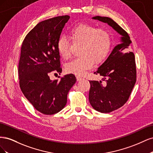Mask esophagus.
Instances as JSON below:
<instances>
[{"mask_svg":"<svg viewBox=\"0 0 153 153\" xmlns=\"http://www.w3.org/2000/svg\"><path fill=\"white\" fill-rule=\"evenodd\" d=\"M82 78H83L82 76H79V75H77L76 76V80H77V81H80L82 79Z\"/></svg>","mask_w":153,"mask_h":153,"instance_id":"34e87169","label":"esophagus"}]
</instances>
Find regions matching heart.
Listing matches in <instances>:
<instances>
[{"label":"heart","mask_w":153,"mask_h":153,"mask_svg":"<svg viewBox=\"0 0 153 153\" xmlns=\"http://www.w3.org/2000/svg\"><path fill=\"white\" fill-rule=\"evenodd\" d=\"M68 38L71 44L64 38L57 43L58 52L63 59L72 57L74 48L81 47L80 57L67 64L65 69L68 73L82 75L94 66V62H103L110 52L112 38L109 32L104 29H98L93 25L79 24L69 30Z\"/></svg>","instance_id":"b5f03b06"}]
</instances>
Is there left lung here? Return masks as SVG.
I'll use <instances>...</instances> for the list:
<instances>
[{
	"label": "left lung",
	"instance_id": "obj_1",
	"mask_svg": "<svg viewBox=\"0 0 153 153\" xmlns=\"http://www.w3.org/2000/svg\"><path fill=\"white\" fill-rule=\"evenodd\" d=\"M92 19L106 23L122 37L106 61L94 74L100 81L90 80L89 100L91 106L101 113H109L121 107L129 99L137 79L135 55L128 52L131 43L127 32L108 17L96 16Z\"/></svg>",
	"mask_w": 153,
	"mask_h": 153
}]
</instances>
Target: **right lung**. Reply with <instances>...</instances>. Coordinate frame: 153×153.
<instances>
[{
	"label": "right lung",
	"mask_w": 153,
	"mask_h": 153,
	"mask_svg": "<svg viewBox=\"0 0 153 153\" xmlns=\"http://www.w3.org/2000/svg\"><path fill=\"white\" fill-rule=\"evenodd\" d=\"M69 16H59L39 22L23 41L18 64L20 89L39 112L53 115L67 103V95L76 81L73 74L61 80L50 79L51 73L62 72L57 43Z\"/></svg>",
	"instance_id": "add662e5"
}]
</instances>
